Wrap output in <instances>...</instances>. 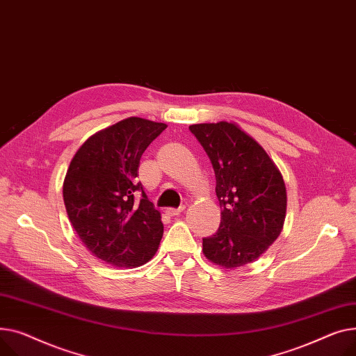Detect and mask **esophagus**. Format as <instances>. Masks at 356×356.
<instances>
[{
  "label": "esophagus",
  "mask_w": 356,
  "mask_h": 356,
  "mask_svg": "<svg viewBox=\"0 0 356 356\" xmlns=\"http://www.w3.org/2000/svg\"><path fill=\"white\" fill-rule=\"evenodd\" d=\"M185 211V207H179V208H166V213H168L170 216H179L181 213Z\"/></svg>",
  "instance_id": "1"
}]
</instances>
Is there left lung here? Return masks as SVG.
Masks as SVG:
<instances>
[{
  "label": "left lung",
  "instance_id": "obj_1",
  "mask_svg": "<svg viewBox=\"0 0 356 356\" xmlns=\"http://www.w3.org/2000/svg\"><path fill=\"white\" fill-rule=\"evenodd\" d=\"M190 129L210 156L221 207L218 232L202 238V253L222 268L253 263L283 229L287 194L282 172L234 122L197 123Z\"/></svg>",
  "mask_w": 356,
  "mask_h": 356
}]
</instances>
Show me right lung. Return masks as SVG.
Listing matches in <instances>:
<instances>
[{"instance_id": "1", "label": "right lung", "mask_w": 356, "mask_h": 356, "mask_svg": "<svg viewBox=\"0 0 356 356\" xmlns=\"http://www.w3.org/2000/svg\"><path fill=\"white\" fill-rule=\"evenodd\" d=\"M165 129L161 122L123 119L92 135L69 165L63 182L69 220L81 243L104 263L134 268L156 253L163 234L161 213L136 177L142 154Z\"/></svg>"}]
</instances>
